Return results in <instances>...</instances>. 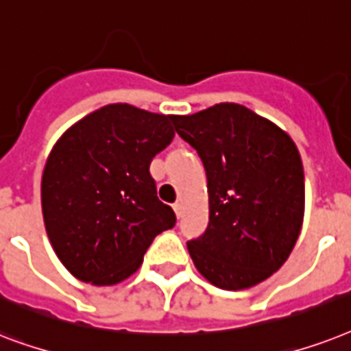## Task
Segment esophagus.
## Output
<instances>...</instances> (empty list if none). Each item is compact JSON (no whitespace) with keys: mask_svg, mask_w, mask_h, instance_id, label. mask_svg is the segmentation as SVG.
I'll use <instances>...</instances> for the list:
<instances>
[{"mask_svg":"<svg viewBox=\"0 0 351 351\" xmlns=\"http://www.w3.org/2000/svg\"><path fill=\"white\" fill-rule=\"evenodd\" d=\"M173 212H176L178 217H181V214H183V203H181V201H176V203H173Z\"/></svg>","mask_w":351,"mask_h":351,"instance_id":"esophagus-1","label":"esophagus"}]
</instances>
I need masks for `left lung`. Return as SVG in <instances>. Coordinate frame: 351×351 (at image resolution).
<instances>
[{"mask_svg":"<svg viewBox=\"0 0 351 351\" xmlns=\"http://www.w3.org/2000/svg\"><path fill=\"white\" fill-rule=\"evenodd\" d=\"M172 123L208 179V226L186 243L193 265L224 290L259 285L281 268L301 232L304 172L295 143L235 103L172 116Z\"/></svg>","mask_w":351,"mask_h":351,"instance_id":"1","label":"left lung"}]
</instances>
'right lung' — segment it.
Wrapping results in <instances>:
<instances>
[{"instance_id":"add662e5","label":"right lung","mask_w":351,"mask_h":351,"mask_svg":"<svg viewBox=\"0 0 351 351\" xmlns=\"http://www.w3.org/2000/svg\"><path fill=\"white\" fill-rule=\"evenodd\" d=\"M172 116L106 105L70 127L50 152L41 206L50 245L80 281L108 287L141 266L154 237L176 224L150 176L172 143Z\"/></svg>"}]
</instances>
